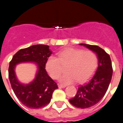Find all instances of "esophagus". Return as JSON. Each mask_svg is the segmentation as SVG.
Wrapping results in <instances>:
<instances>
[{"label": "esophagus", "instance_id": "34e87169", "mask_svg": "<svg viewBox=\"0 0 123 123\" xmlns=\"http://www.w3.org/2000/svg\"><path fill=\"white\" fill-rule=\"evenodd\" d=\"M58 87H59V89H61V88H65V87H66V86H65V85L59 84V85H58Z\"/></svg>", "mask_w": 123, "mask_h": 123}]
</instances>
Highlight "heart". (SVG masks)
<instances>
[{"label": "heart", "instance_id": "obj_1", "mask_svg": "<svg viewBox=\"0 0 123 123\" xmlns=\"http://www.w3.org/2000/svg\"><path fill=\"white\" fill-rule=\"evenodd\" d=\"M98 58L92 50H85L74 48H67L57 53V58L50 56L47 60L46 69L52 78L56 79L63 70V65L66 73L59 78V82L70 84L76 81L82 82L89 78L96 69Z\"/></svg>", "mask_w": 123, "mask_h": 123}]
</instances>
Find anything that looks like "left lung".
Instances as JSON below:
<instances>
[{
    "mask_svg": "<svg viewBox=\"0 0 123 123\" xmlns=\"http://www.w3.org/2000/svg\"><path fill=\"white\" fill-rule=\"evenodd\" d=\"M96 54L98 67L95 74L83 85L79 86L74 98L70 103L78 108H89L95 105L104 97L112 80L113 68L109 54L97 45L80 43Z\"/></svg>",
    "mask_w": 123,
    "mask_h": 123,
    "instance_id": "left-lung-1",
    "label": "left lung"
}]
</instances>
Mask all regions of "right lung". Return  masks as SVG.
<instances>
[{
	"mask_svg": "<svg viewBox=\"0 0 123 123\" xmlns=\"http://www.w3.org/2000/svg\"><path fill=\"white\" fill-rule=\"evenodd\" d=\"M51 53L49 45H34L20 49L10 62L8 77L11 87L18 99L28 108L39 109L47 105L51 101L54 90L58 88L45 70L46 62ZM26 62L37 63L38 71L33 82L24 85L17 80L14 69L16 64Z\"/></svg>",
	"mask_w": 123,
	"mask_h": 123,
	"instance_id": "right-lung-1",
	"label": "right lung"
}]
</instances>
